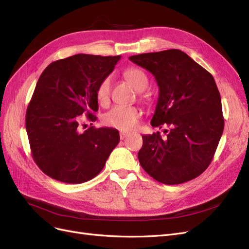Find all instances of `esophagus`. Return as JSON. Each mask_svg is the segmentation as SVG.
Segmentation results:
<instances>
[{"label":"esophagus","instance_id":"34e87169","mask_svg":"<svg viewBox=\"0 0 249 249\" xmlns=\"http://www.w3.org/2000/svg\"><path fill=\"white\" fill-rule=\"evenodd\" d=\"M127 135H128V133H126V132H120V139L121 140H124V139H126L127 138Z\"/></svg>","mask_w":249,"mask_h":249}]
</instances>
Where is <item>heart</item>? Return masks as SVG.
Returning <instances> with one entry per match:
<instances>
[{"mask_svg":"<svg viewBox=\"0 0 249 249\" xmlns=\"http://www.w3.org/2000/svg\"><path fill=\"white\" fill-rule=\"evenodd\" d=\"M123 76L136 91L142 92L147 89L149 79L147 74L142 69L129 67L124 70ZM111 81L110 77H104L96 89V98L101 106H107L110 99ZM141 99H145V96L141 95ZM141 118V110L135 107H115L103 116V124L115 128L121 131L131 130L138 124Z\"/></svg>","mask_w":249,"mask_h":249,"instance_id":"heart-1","label":"heart"}]
</instances>
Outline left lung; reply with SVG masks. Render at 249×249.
<instances>
[{"mask_svg": "<svg viewBox=\"0 0 249 249\" xmlns=\"http://www.w3.org/2000/svg\"><path fill=\"white\" fill-rule=\"evenodd\" d=\"M130 61L154 75L159 97L153 127L142 135V167L156 181L175 185L195 179L211 163L224 127L221 98L210 72L179 50L141 53Z\"/></svg>", "mask_w": 249, "mask_h": 249, "instance_id": "left-lung-1", "label": "left lung"}]
</instances>
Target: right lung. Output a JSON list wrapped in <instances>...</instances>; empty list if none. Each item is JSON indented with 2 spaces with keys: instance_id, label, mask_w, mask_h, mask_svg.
<instances>
[{
  "instance_id": "1",
  "label": "right lung",
  "mask_w": 249,
  "mask_h": 249,
  "mask_svg": "<svg viewBox=\"0 0 249 249\" xmlns=\"http://www.w3.org/2000/svg\"><path fill=\"white\" fill-rule=\"evenodd\" d=\"M120 55L78 53L51 63L40 75L26 114L35 163L49 177L79 184L96 177L120 142L113 128L79 130L83 114L95 121L96 89Z\"/></svg>"
}]
</instances>
